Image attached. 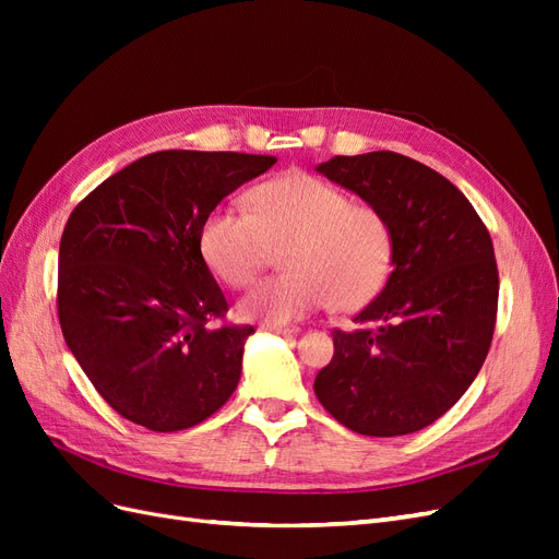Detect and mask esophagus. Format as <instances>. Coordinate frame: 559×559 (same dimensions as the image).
<instances>
[{"label":"esophagus","mask_w":559,"mask_h":559,"mask_svg":"<svg viewBox=\"0 0 559 559\" xmlns=\"http://www.w3.org/2000/svg\"><path fill=\"white\" fill-rule=\"evenodd\" d=\"M267 329H270V331H275V333H282V335H296V333H298V329H296V326H277V324H267Z\"/></svg>","instance_id":"1"}]
</instances>
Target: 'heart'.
I'll list each match as a JSON object with an SVG mask.
<instances>
[{"mask_svg":"<svg viewBox=\"0 0 559 559\" xmlns=\"http://www.w3.org/2000/svg\"><path fill=\"white\" fill-rule=\"evenodd\" d=\"M251 207L218 205L202 224V257L235 289H247L284 249L289 273L251 292L242 312L270 324L300 319L333 302L361 310L376 300L396 259V233L373 202H357L337 183L289 173L251 191Z\"/></svg>","mask_w":559,"mask_h":559,"instance_id":"b5f03b06","label":"heart"}]
</instances>
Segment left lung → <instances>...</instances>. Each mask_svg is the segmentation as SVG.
<instances>
[{
	"label": "left lung",
	"instance_id": "left-lung-1",
	"mask_svg": "<svg viewBox=\"0 0 559 559\" xmlns=\"http://www.w3.org/2000/svg\"><path fill=\"white\" fill-rule=\"evenodd\" d=\"M317 170L389 214L396 259L380 296L354 317L357 329L333 331L314 394L364 436L425 429L462 399L492 345V238L454 183L408 156H333Z\"/></svg>",
	"mask_w": 559,
	"mask_h": 559
}]
</instances>
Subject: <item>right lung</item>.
Here are the masks:
<instances>
[{
    "mask_svg": "<svg viewBox=\"0 0 559 559\" xmlns=\"http://www.w3.org/2000/svg\"><path fill=\"white\" fill-rule=\"evenodd\" d=\"M275 163L158 151L105 179L67 218L58 257L64 343L97 394L134 425L195 427L238 386L253 329L226 321L200 233L218 202Z\"/></svg>",
    "mask_w": 559,
    "mask_h": 559,
    "instance_id": "add662e5",
    "label": "right lung"
}]
</instances>
